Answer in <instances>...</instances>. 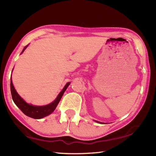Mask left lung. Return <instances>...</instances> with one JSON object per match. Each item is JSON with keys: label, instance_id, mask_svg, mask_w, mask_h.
<instances>
[{"label": "left lung", "instance_id": "1", "mask_svg": "<svg viewBox=\"0 0 156 156\" xmlns=\"http://www.w3.org/2000/svg\"><path fill=\"white\" fill-rule=\"evenodd\" d=\"M97 122H98V123H100V124H102V122H98V121H96Z\"/></svg>", "mask_w": 156, "mask_h": 156}]
</instances>
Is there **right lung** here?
Wrapping results in <instances>:
<instances>
[{
	"label": "right lung",
	"instance_id": "right-lung-1",
	"mask_svg": "<svg viewBox=\"0 0 156 156\" xmlns=\"http://www.w3.org/2000/svg\"><path fill=\"white\" fill-rule=\"evenodd\" d=\"M27 47V46H26V47L23 48L22 53L24 51V50L26 49ZM69 84V82H68V83L66 84V86L64 87L63 90L61 91L59 95L57 96L56 99L53 102H52L50 104L44 106H35L27 103L18 94L17 91L15 89L13 84V82H12V79L11 78V92L12 99H13V101L15 104H16V105L21 109V111L24 114H26L27 116L34 119H41L51 114V113L55 109L57 105L59 102V101L62 99L64 92H65Z\"/></svg>",
	"mask_w": 156,
	"mask_h": 156
}]
</instances>
